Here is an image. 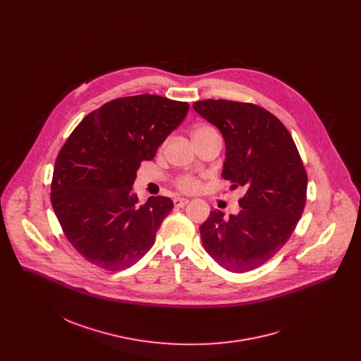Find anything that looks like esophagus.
Wrapping results in <instances>:
<instances>
[{
    "instance_id": "1",
    "label": "esophagus",
    "mask_w": 361,
    "mask_h": 361,
    "mask_svg": "<svg viewBox=\"0 0 361 361\" xmlns=\"http://www.w3.org/2000/svg\"><path fill=\"white\" fill-rule=\"evenodd\" d=\"M189 200L187 197H176L174 199V206L178 207V208H183L184 206L188 204Z\"/></svg>"
}]
</instances>
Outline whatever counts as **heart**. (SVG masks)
Listing matches in <instances>:
<instances>
[{
	"label": "heart",
	"mask_w": 361,
	"mask_h": 361,
	"mask_svg": "<svg viewBox=\"0 0 361 361\" xmlns=\"http://www.w3.org/2000/svg\"><path fill=\"white\" fill-rule=\"evenodd\" d=\"M212 133H216L212 127L200 126V127H196L192 131V137H203V135H208V134H212ZM177 185H178V188L183 189L185 192H193V190L199 189L200 181L193 176H184L177 181Z\"/></svg>",
	"instance_id": "1"
}]
</instances>
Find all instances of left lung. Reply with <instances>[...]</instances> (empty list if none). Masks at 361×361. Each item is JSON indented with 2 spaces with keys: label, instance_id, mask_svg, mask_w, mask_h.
Returning <instances> with one entry per match:
<instances>
[{
  "label": "left lung",
  "instance_id": "8db88e82",
  "mask_svg": "<svg viewBox=\"0 0 361 361\" xmlns=\"http://www.w3.org/2000/svg\"><path fill=\"white\" fill-rule=\"evenodd\" d=\"M193 109L224 135L222 177L231 189H246L237 215L209 212L200 226L203 246L230 272L256 269L290 240L303 214L307 174L300 155L284 124L258 105L203 100Z\"/></svg>",
  "mask_w": 361,
  "mask_h": 361
}]
</instances>
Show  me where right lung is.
Listing matches in <instances>:
<instances>
[{
  "mask_svg": "<svg viewBox=\"0 0 361 361\" xmlns=\"http://www.w3.org/2000/svg\"><path fill=\"white\" fill-rule=\"evenodd\" d=\"M188 109L155 94L116 99L68 137L55 161L51 204L66 238L89 262L121 271L154 245L172 199L150 196L137 207L133 185L140 162L154 158Z\"/></svg>",
  "mask_w": 361,
  "mask_h": 361,
  "instance_id": "add662e5",
  "label": "right lung"
}]
</instances>
